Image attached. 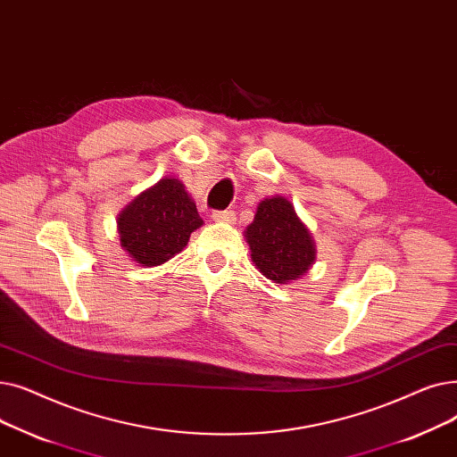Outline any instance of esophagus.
Wrapping results in <instances>:
<instances>
[{
	"mask_svg": "<svg viewBox=\"0 0 457 457\" xmlns=\"http://www.w3.org/2000/svg\"><path fill=\"white\" fill-rule=\"evenodd\" d=\"M212 220L217 223H234L236 221V213L232 210H223V212H213Z\"/></svg>",
	"mask_w": 457,
	"mask_h": 457,
	"instance_id": "esophagus-1",
	"label": "esophagus"
}]
</instances>
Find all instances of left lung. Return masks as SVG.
Returning a JSON list of instances; mask_svg holds the SVG:
<instances>
[{
	"instance_id": "8db88e82",
	"label": "left lung",
	"mask_w": 457,
	"mask_h": 457,
	"mask_svg": "<svg viewBox=\"0 0 457 457\" xmlns=\"http://www.w3.org/2000/svg\"><path fill=\"white\" fill-rule=\"evenodd\" d=\"M244 236L256 270L277 285L301 278L316 262V244L309 227L280 195L260 201Z\"/></svg>"
}]
</instances>
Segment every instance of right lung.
I'll use <instances>...</instances> for the list:
<instances>
[{"label":"right lung","mask_w":457,"mask_h":457,"mask_svg":"<svg viewBox=\"0 0 457 457\" xmlns=\"http://www.w3.org/2000/svg\"><path fill=\"white\" fill-rule=\"evenodd\" d=\"M204 225L182 180L163 177L141 191L117 217L120 247L137 266H162Z\"/></svg>","instance_id":"1"}]
</instances>
